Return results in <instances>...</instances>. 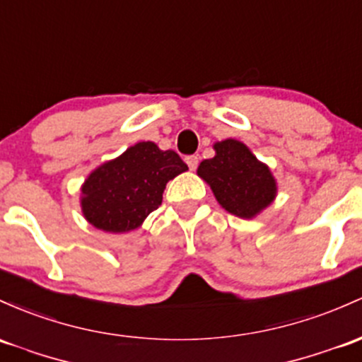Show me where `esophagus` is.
<instances>
[{
    "instance_id": "1",
    "label": "esophagus",
    "mask_w": 362,
    "mask_h": 362,
    "mask_svg": "<svg viewBox=\"0 0 362 362\" xmlns=\"http://www.w3.org/2000/svg\"><path fill=\"white\" fill-rule=\"evenodd\" d=\"M185 163H187L190 170H196L197 165H199V158H197V156H187V158H185Z\"/></svg>"
}]
</instances>
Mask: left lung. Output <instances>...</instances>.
I'll list each match as a JSON object with an SVG mask.
<instances>
[{
    "label": "left lung",
    "mask_w": 362,
    "mask_h": 362,
    "mask_svg": "<svg viewBox=\"0 0 362 362\" xmlns=\"http://www.w3.org/2000/svg\"><path fill=\"white\" fill-rule=\"evenodd\" d=\"M213 149L214 156L201 161L197 175L209 185L225 211L252 220L273 204L278 194L276 178L244 142L225 139L214 142Z\"/></svg>",
    "instance_id": "8db88e82"
}]
</instances>
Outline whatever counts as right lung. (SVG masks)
<instances>
[{
    "instance_id": "1",
    "label": "right lung",
    "mask_w": 362,
    "mask_h": 362,
    "mask_svg": "<svg viewBox=\"0 0 362 362\" xmlns=\"http://www.w3.org/2000/svg\"><path fill=\"white\" fill-rule=\"evenodd\" d=\"M187 170L175 151L137 142L87 175L81 187L82 214L103 232H132L160 208L166 184Z\"/></svg>"
}]
</instances>
